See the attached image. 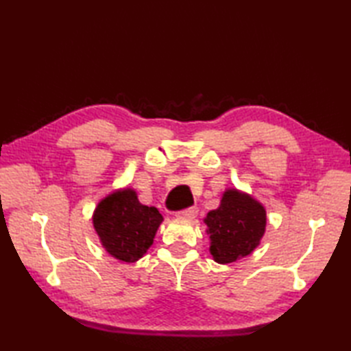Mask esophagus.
<instances>
[{"label": "esophagus", "instance_id": "obj_1", "mask_svg": "<svg viewBox=\"0 0 351 351\" xmlns=\"http://www.w3.org/2000/svg\"><path fill=\"white\" fill-rule=\"evenodd\" d=\"M199 210L196 206H190V208H185V210H181L180 213H178V217L180 219H184V220H193L196 219Z\"/></svg>", "mask_w": 351, "mask_h": 351}]
</instances>
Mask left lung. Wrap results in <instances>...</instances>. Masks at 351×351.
<instances>
[{"label": "left lung", "mask_w": 351, "mask_h": 351, "mask_svg": "<svg viewBox=\"0 0 351 351\" xmlns=\"http://www.w3.org/2000/svg\"><path fill=\"white\" fill-rule=\"evenodd\" d=\"M265 220L263 205L237 190H228L220 206L205 219L214 259L229 264L249 255L264 235Z\"/></svg>", "instance_id": "8db88e82"}]
</instances>
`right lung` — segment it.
<instances>
[{"instance_id": "1", "label": "right lung", "mask_w": 351, "mask_h": 351, "mask_svg": "<svg viewBox=\"0 0 351 351\" xmlns=\"http://www.w3.org/2000/svg\"><path fill=\"white\" fill-rule=\"evenodd\" d=\"M162 215L154 206L138 202L132 190L116 191L98 205L93 226L110 255L134 263L152 245Z\"/></svg>"}]
</instances>
